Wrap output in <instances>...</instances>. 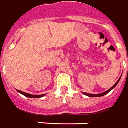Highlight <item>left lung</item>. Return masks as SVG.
Masks as SVG:
<instances>
[{
  "mask_svg": "<svg viewBox=\"0 0 128 128\" xmlns=\"http://www.w3.org/2000/svg\"><path fill=\"white\" fill-rule=\"evenodd\" d=\"M121 77H122V76H120V78H119V80L116 81V83L114 84L112 86H111L110 88H109V89H108L107 91H104V92H103V93H102V94H87V93H85V92H82V94H84L85 96H88V97H92V98H95V97H102V96H104V95H106V94H107L108 93H109L110 91H111L112 89H113L115 86H116V85L118 84V82H119V80H120V78H121Z\"/></svg>",
  "mask_w": 128,
  "mask_h": 128,
  "instance_id": "left-lung-1",
  "label": "left lung"
}]
</instances>
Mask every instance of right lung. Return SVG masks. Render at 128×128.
Returning <instances> with one entry per match:
<instances>
[{"label": "right lung", "mask_w": 128, "mask_h": 128, "mask_svg": "<svg viewBox=\"0 0 128 128\" xmlns=\"http://www.w3.org/2000/svg\"><path fill=\"white\" fill-rule=\"evenodd\" d=\"M17 91L19 92L20 94H21L23 96L28 97V98H42V97L45 96V94H42V95H32V94H27V93H25L24 91H20V90H17Z\"/></svg>", "instance_id": "1"}]
</instances>
